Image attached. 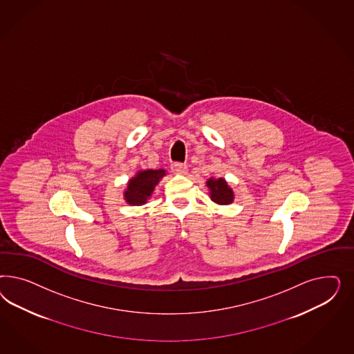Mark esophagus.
Returning <instances> with one entry per match:
<instances>
[{"instance_id":"obj_1","label":"esophagus","mask_w":354,"mask_h":354,"mask_svg":"<svg viewBox=\"0 0 354 354\" xmlns=\"http://www.w3.org/2000/svg\"><path fill=\"white\" fill-rule=\"evenodd\" d=\"M172 171L175 172V174H179V175H185L187 171H188V167H187V165H183V163H174L171 166Z\"/></svg>"}]
</instances>
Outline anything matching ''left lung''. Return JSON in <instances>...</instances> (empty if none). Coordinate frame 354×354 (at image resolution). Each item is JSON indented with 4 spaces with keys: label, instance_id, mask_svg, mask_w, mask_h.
<instances>
[{
    "label": "left lung",
    "instance_id": "obj_1",
    "mask_svg": "<svg viewBox=\"0 0 354 354\" xmlns=\"http://www.w3.org/2000/svg\"><path fill=\"white\" fill-rule=\"evenodd\" d=\"M212 201L218 205H230L235 200V193L223 178H209L206 180Z\"/></svg>",
    "mask_w": 354,
    "mask_h": 354
}]
</instances>
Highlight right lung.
Returning a JSON list of instances; mask_svg holds the SVG:
<instances>
[{
    "label": "right lung",
    "instance_id": "right-lung-1",
    "mask_svg": "<svg viewBox=\"0 0 354 354\" xmlns=\"http://www.w3.org/2000/svg\"><path fill=\"white\" fill-rule=\"evenodd\" d=\"M166 175V170H139L136 172L129 183L123 192V197L127 204L131 206H141L147 204L151 197L154 188L160 183L162 178Z\"/></svg>",
    "mask_w": 354,
    "mask_h": 354
}]
</instances>
